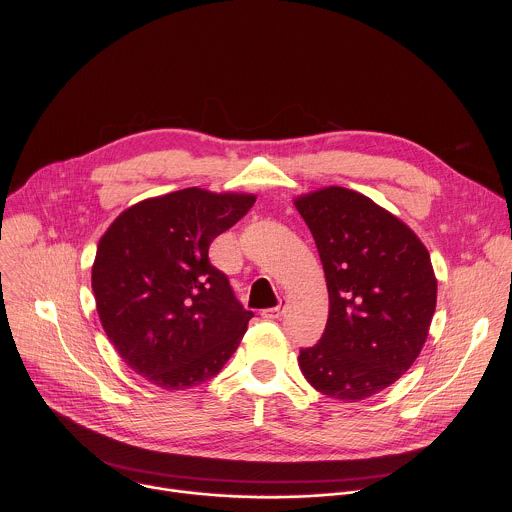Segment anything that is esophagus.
<instances>
[{"label": "esophagus", "mask_w": 512, "mask_h": 512, "mask_svg": "<svg viewBox=\"0 0 512 512\" xmlns=\"http://www.w3.org/2000/svg\"><path fill=\"white\" fill-rule=\"evenodd\" d=\"M283 312H285V304L281 302L279 306H275V308H267V310H263L261 314H263V318H267V320H277V318H281V316H283Z\"/></svg>", "instance_id": "1"}]
</instances>
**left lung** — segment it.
Segmentation results:
<instances>
[{
  "label": "left lung",
  "mask_w": 512,
  "mask_h": 512,
  "mask_svg": "<svg viewBox=\"0 0 512 512\" xmlns=\"http://www.w3.org/2000/svg\"><path fill=\"white\" fill-rule=\"evenodd\" d=\"M326 275L330 312L320 342L300 350L306 381L354 403L391 387L419 356L437 279L421 239L360 192L326 186L294 200Z\"/></svg>",
  "instance_id": "left-lung-1"
}]
</instances>
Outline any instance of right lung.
<instances>
[{
	"label": "right lung",
	"instance_id": "1",
	"mask_svg": "<svg viewBox=\"0 0 512 512\" xmlns=\"http://www.w3.org/2000/svg\"><path fill=\"white\" fill-rule=\"evenodd\" d=\"M255 200L184 188L129 206L101 237L91 275L97 312L123 362L148 383L202 385L237 350L253 312L210 265L208 247Z\"/></svg>",
	"mask_w": 512,
	"mask_h": 512
}]
</instances>
